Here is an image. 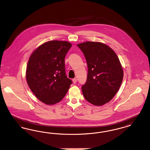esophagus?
<instances>
[{
	"instance_id": "obj_1",
	"label": "esophagus",
	"mask_w": 150,
	"mask_h": 150,
	"mask_svg": "<svg viewBox=\"0 0 150 150\" xmlns=\"http://www.w3.org/2000/svg\"><path fill=\"white\" fill-rule=\"evenodd\" d=\"M72 81H73V82L74 83H76L77 82V80L76 79H73L72 80Z\"/></svg>"
}]
</instances>
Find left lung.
<instances>
[{"instance_id":"left-lung-1","label":"left lung","mask_w":150,"mask_h":150,"mask_svg":"<svg viewBox=\"0 0 150 150\" xmlns=\"http://www.w3.org/2000/svg\"><path fill=\"white\" fill-rule=\"evenodd\" d=\"M88 64L86 82L82 87L85 100L95 106L110 102L120 89L123 70L120 60L110 47L100 42L77 44Z\"/></svg>"}]
</instances>
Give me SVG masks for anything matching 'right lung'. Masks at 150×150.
Returning a JSON list of instances; mask_svg holds the SVG:
<instances>
[{
  "instance_id": "add662e5",
  "label": "right lung",
  "mask_w": 150,
  "mask_h": 150,
  "mask_svg": "<svg viewBox=\"0 0 150 150\" xmlns=\"http://www.w3.org/2000/svg\"><path fill=\"white\" fill-rule=\"evenodd\" d=\"M71 44L52 40L38 47L30 54L25 78L30 90L44 103L60 102L72 83L65 74V57Z\"/></svg>"
}]
</instances>
